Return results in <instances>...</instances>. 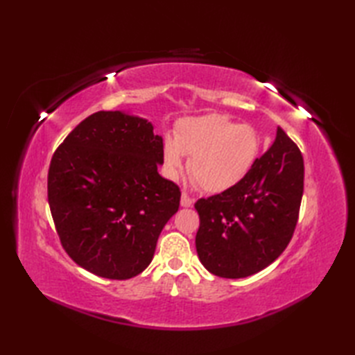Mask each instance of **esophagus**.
<instances>
[{"label":"esophagus","instance_id":"obj_1","mask_svg":"<svg viewBox=\"0 0 355 355\" xmlns=\"http://www.w3.org/2000/svg\"><path fill=\"white\" fill-rule=\"evenodd\" d=\"M182 206L183 207H192L193 206V200L186 192L182 193Z\"/></svg>","mask_w":355,"mask_h":355}]
</instances>
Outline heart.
Returning <instances> with one entry per match:
<instances>
[{
	"label": "heart",
	"instance_id": "1",
	"mask_svg": "<svg viewBox=\"0 0 355 355\" xmlns=\"http://www.w3.org/2000/svg\"><path fill=\"white\" fill-rule=\"evenodd\" d=\"M259 153V135L252 126L238 125L221 114L184 119L163 143V163L168 175L177 178L183 155L189 173L202 191L220 193L232 189L250 171Z\"/></svg>",
	"mask_w": 355,
	"mask_h": 355
}]
</instances>
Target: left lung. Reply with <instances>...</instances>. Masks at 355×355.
I'll return each mask as SVG.
<instances>
[{
  "instance_id": "1",
  "label": "left lung",
  "mask_w": 355,
  "mask_h": 355,
  "mask_svg": "<svg viewBox=\"0 0 355 355\" xmlns=\"http://www.w3.org/2000/svg\"><path fill=\"white\" fill-rule=\"evenodd\" d=\"M304 193V158L277 128L276 140L232 189L195 202V238L202 266L239 279L268 267L288 245Z\"/></svg>"
}]
</instances>
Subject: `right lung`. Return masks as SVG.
<instances>
[{"instance_id": "add662e5", "label": "right lung", "mask_w": 355, "mask_h": 355, "mask_svg": "<svg viewBox=\"0 0 355 355\" xmlns=\"http://www.w3.org/2000/svg\"><path fill=\"white\" fill-rule=\"evenodd\" d=\"M158 164L163 139L139 116L99 111L67 135L50 163L49 205L78 266L117 281L149 266L182 197Z\"/></svg>"}]
</instances>
